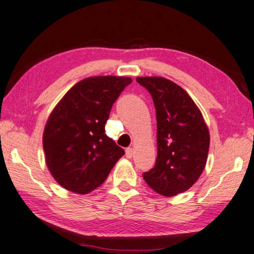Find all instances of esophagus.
<instances>
[{
	"mask_svg": "<svg viewBox=\"0 0 254 254\" xmlns=\"http://www.w3.org/2000/svg\"><path fill=\"white\" fill-rule=\"evenodd\" d=\"M126 155H127V158H128V159L132 158V155H133V149H132V147H127V149L126 150Z\"/></svg>",
	"mask_w": 254,
	"mask_h": 254,
	"instance_id": "1",
	"label": "esophagus"
}]
</instances>
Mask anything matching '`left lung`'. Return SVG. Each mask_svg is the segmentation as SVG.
Wrapping results in <instances>:
<instances>
[{
  "mask_svg": "<svg viewBox=\"0 0 254 254\" xmlns=\"http://www.w3.org/2000/svg\"><path fill=\"white\" fill-rule=\"evenodd\" d=\"M156 110L155 165L143 179L155 192L173 196L190 189L205 167L210 134L199 108L181 86L164 77H136Z\"/></svg>",
  "mask_w": 254,
  "mask_h": 254,
  "instance_id": "8db88e82",
  "label": "left lung"
}]
</instances>
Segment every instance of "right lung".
<instances>
[{"instance_id":"obj_1","label":"right lung","mask_w":254,"mask_h":254,"mask_svg":"<svg viewBox=\"0 0 254 254\" xmlns=\"http://www.w3.org/2000/svg\"><path fill=\"white\" fill-rule=\"evenodd\" d=\"M131 82L126 76L87 77L73 85L51 113L43 134L45 161L64 189L79 194L93 191L124 155L104 127Z\"/></svg>"}]
</instances>
